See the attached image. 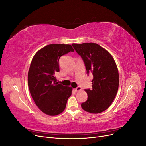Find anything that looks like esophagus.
Masks as SVG:
<instances>
[{"label": "esophagus", "mask_w": 146, "mask_h": 146, "mask_svg": "<svg viewBox=\"0 0 146 146\" xmlns=\"http://www.w3.org/2000/svg\"><path fill=\"white\" fill-rule=\"evenodd\" d=\"M75 91H76V92L78 91H80L82 90V88L80 86H77L76 88H75Z\"/></svg>", "instance_id": "esophagus-1"}]
</instances>
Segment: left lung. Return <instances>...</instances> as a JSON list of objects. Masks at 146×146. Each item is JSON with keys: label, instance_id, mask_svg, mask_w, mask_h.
I'll list each match as a JSON object with an SVG mask.
<instances>
[{"label": "left lung", "instance_id": "8db88e82", "mask_svg": "<svg viewBox=\"0 0 146 146\" xmlns=\"http://www.w3.org/2000/svg\"><path fill=\"white\" fill-rule=\"evenodd\" d=\"M72 46L81 56L88 76L93 75L92 89H86L88 99L81 104L85 111L100 113L107 110L116 96L119 76L113 56L96 43L72 44Z\"/></svg>", "mask_w": 146, "mask_h": 146}]
</instances>
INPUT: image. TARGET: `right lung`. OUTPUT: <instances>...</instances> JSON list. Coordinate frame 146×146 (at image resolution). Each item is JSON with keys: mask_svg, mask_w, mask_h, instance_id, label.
Masks as SVG:
<instances>
[{"mask_svg": "<svg viewBox=\"0 0 146 146\" xmlns=\"http://www.w3.org/2000/svg\"><path fill=\"white\" fill-rule=\"evenodd\" d=\"M74 52L71 45L52 44L38 51L31 63L28 73V85L34 102L47 115L62 113L72 88L56 81L55 74L60 71L61 56Z\"/></svg>", "mask_w": 146, "mask_h": 146, "instance_id": "obj_1", "label": "right lung"}]
</instances>
